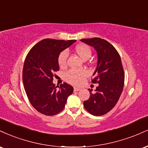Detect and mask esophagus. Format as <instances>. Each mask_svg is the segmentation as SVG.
Instances as JSON below:
<instances>
[{"label": "esophagus", "mask_w": 148, "mask_h": 148, "mask_svg": "<svg viewBox=\"0 0 148 148\" xmlns=\"http://www.w3.org/2000/svg\"><path fill=\"white\" fill-rule=\"evenodd\" d=\"M81 90V88H77V87H74V90L75 92L79 91V90Z\"/></svg>", "instance_id": "obj_1"}]
</instances>
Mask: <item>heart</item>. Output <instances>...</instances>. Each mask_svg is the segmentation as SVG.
Masks as SVG:
<instances>
[{"label":"heart","instance_id":"b5f03b06","mask_svg":"<svg viewBox=\"0 0 148 148\" xmlns=\"http://www.w3.org/2000/svg\"><path fill=\"white\" fill-rule=\"evenodd\" d=\"M76 52L82 59H88L90 57L92 51L87 45H79L76 47ZM69 56L68 51L64 50L59 54L58 58V62L60 67H63L67 64V58ZM88 76V71L85 69H71L64 73V79L69 84L75 85H81L84 82V79Z\"/></svg>","mask_w":148,"mask_h":148}]
</instances>
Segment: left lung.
Wrapping results in <instances>:
<instances>
[{
	"label": "left lung",
	"instance_id": "1",
	"mask_svg": "<svg viewBox=\"0 0 148 148\" xmlns=\"http://www.w3.org/2000/svg\"><path fill=\"white\" fill-rule=\"evenodd\" d=\"M81 42L93 47L98 61L92 84H99L95 92L90 91V97L84 102L86 110L95 116L109 112L115 106L123 92L125 72L118 52L111 44L99 37L83 39Z\"/></svg>",
	"mask_w": 148,
	"mask_h": 148
}]
</instances>
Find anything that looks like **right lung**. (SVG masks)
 <instances>
[{"instance_id":"obj_1","label":"right lung","mask_w":148,"mask_h":148,"mask_svg":"<svg viewBox=\"0 0 148 148\" xmlns=\"http://www.w3.org/2000/svg\"><path fill=\"white\" fill-rule=\"evenodd\" d=\"M75 42L45 39L34 46L25 57L22 73L25 93L32 106L42 114L51 116L60 113L72 94V86L64 83L58 89L53 80L59 70V54Z\"/></svg>"}]
</instances>
